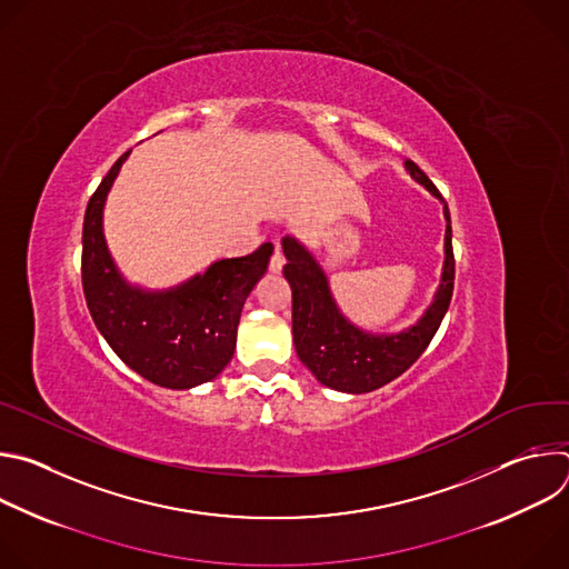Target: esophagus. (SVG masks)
I'll list each match as a JSON object with an SVG mask.
<instances>
[{
    "label": "esophagus",
    "mask_w": 569,
    "mask_h": 569,
    "mask_svg": "<svg viewBox=\"0 0 569 569\" xmlns=\"http://www.w3.org/2000/svg\"><path fill=\"white\" fill-rule=\"evenodd\" d=\"M283 266H286V259H283V254L277 250V252L272 254V259H270V272H272V274H279V272L283 270Z\"/></svg>",
    "instance_id": "obj_1"
}]
</instances>
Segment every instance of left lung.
<instances>
[{"label": "left lung", "instance_id": "left-lung-1", "mask_svg": "<svg viewBox=\"0 0 569 569\" xmlns=\"http://www.w3.org/2000/svg\"><path fill=\"white\" fill-rule=\"evenodd\" d=\"M405 171L441 200L446 218L441 283L432 303L410 329L400 333H369L356 327L338 308L329 277L315 257L297 238L286 236L281 240L288 259L283 277L292 290V340L297 356L321 385L336 391L367 393L408 371L432 342L452 299L455 254L448 204L415 161H405Z\"/></svg>", "mask_w": 569, "mask_h": 569}]
</instances>
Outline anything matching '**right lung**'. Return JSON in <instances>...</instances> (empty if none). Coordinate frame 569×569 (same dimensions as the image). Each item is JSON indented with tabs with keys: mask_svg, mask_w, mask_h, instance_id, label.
Listing matches in <instances>:
<instances>
[{
	"mask_svg": "<svg viewBox=\"0 0 569 569\" xmlns=\"http://www.w3.org/2000/svg\"><path fill=\"white\" fill-rule=\"evenodd\" d=\"M123 152L88 202L83 220V292L99 333L141 378L167 389L213 380L231 360L242 306L268 270L272 246L222 259L169 290L132 286L119 272L103 233V207Z\"/></svg>",
	"mask_w": 569,
	"mask_h": 569,
	"instance_id": "obj_1",
	"label": "right lung"
}]
</instances>
